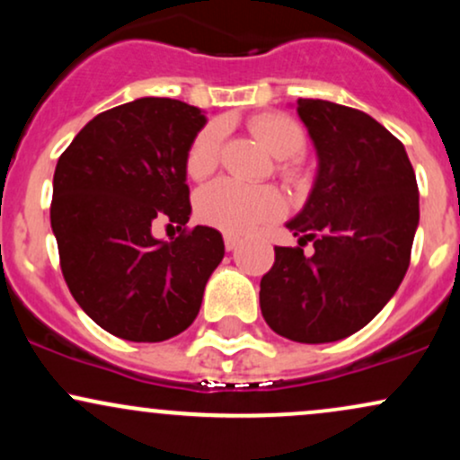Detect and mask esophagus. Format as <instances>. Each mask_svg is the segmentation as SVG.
<instances>
[{
    "label": "esophagus",
    "instance_id": "obj_1",
    "mask_svg": "<svg viewBox=\"0 0 460 460\" xmlns=\"http://www.w3.org/2000/svg\"><path fill=\"white\" fill-rule=\"evenodd\" d=\"M240 237L234 235V234H225V248L226 251H235L237 246H240Z\"/></svg>",
    "mask_w": 460,
    "mask_h": 460
}]
</instances>
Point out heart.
<instances>
[{
	"mask_svg": "<svg viewBox=\"0 0 460 460\" xmlns=\"http://www.w3.org/2000/svg\"><path fill=\"white\" fill-rule=\"evenodd\" d=\"M251 131L279 160H289L305 149V131L294 119L285 114L268 112L251 119ZM223 123H209L194 136L186 153V171L192 179L212 175L220 160ZM285 177L298 175L294 164L281 166ZM194 209L200 223L229 231L246 234L266 220L279 218L285 212V199L272 186H246L235 179H218L200 188L194 199Z\"/></svg>",
	"mask_w": 460,
	"mask_h": 460,
	"instance_id": "obj_1",
	"label": "heart"
}]
</instances>
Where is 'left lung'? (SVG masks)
Here are the masks:
<instances>
[{
    "instance_id": "8db88e82",
    "label": "left lung",
    "mask_w": 460,
    "mask_h": 460,
    "mask_svg": "<svg viewBox=\"0 0 460 460\" xmlns=\"http://www.w3.org/2000/svg\"><path fill=\"white\" fill-rule=\"evenodd\" d=\"M318 153V175L288 229L299 246H274L263 274V320L300 344L344 340L367 324L402 283L420 225V194L404 145L346 105L298 99Z\"/></svg>"
}]
</instances>
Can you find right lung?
Returning a JSON list of instances; mask_svg holds the SVG:
<instances>
[{
    "label": "right lung",
    "instance_id": "add662e5",
    "mask_svg": "<svg viewBox=\"0 0 460 460\" xmlns=\"http://www.w3.org/2000/svg\"><path fill=\"white\" fill-rule=\"evenodd\" d=\"M205 120L194 105L142 97L94 116L58 160L51 229L62 274L79 307L120 340L186 331L225 257L218 231L186 229V153ZM162 217L184 226L175 241L152 237Z\"/></svg>",
    "mask_w": 460,
    "mask_h": 460
}]
</instances>
